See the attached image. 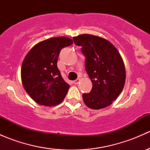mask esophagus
<instances>
[{
	"mask_svg": "<svg viewBox=\"0 0 150 150\" xmlns=\"http://www.w3.org/2000/svg\"><path fill=\"white\" fill-rule=\"evenodd\" d=\"M80 81H81V80H80V78H78V79H76L75 81H74V82H73L74 84H75V85L78 84V83H79Z\"/></svg>",
	"mask_w": 150,
	"mask_h": 150,
	"instance_id": "obj_1",
	"label": "esophagus"
}]
</instances>
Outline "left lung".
Instances as JSON below:
<instances>
[{
    "label": "left lung",
    "instance_id": "1",
    "mask_svg": "<svg viewBox=\"0 0 150 150\" xmlns=\"http://www.w3.org/2000/svg\"><path fill=\"white\" fill-rule=\"evenodd\" d=\"M86 57V70L92 82L90 93L83 99L93 110L112 104L121 93L125 82V69L118 50L109 40L93 35L83 34L73 38Z\"/></svg>",
    "mask_w": 150,
    "mask_h": 150
}]
</instances>
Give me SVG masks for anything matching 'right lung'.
Instances as JSON below:
<instances>
[{
  "mask_svg": "<svg viewBox=\"0 0 150 150\" xmlns=\"http://www.w3.org/2000/svg\"><path fill=\"white\" fill-rule=\"evenodd\" d=\"M72 43L69 38H51L39 42L25 56L21 78L24 88L36 103L53 107L64 100L69 85L62 77L57 60L62 48Z\"/></svg>",
  "mask_w": 150,
  "mask_h": 150,
  "instance_id": "obj_1",
  "label": "right lung"
}]
</instances>
